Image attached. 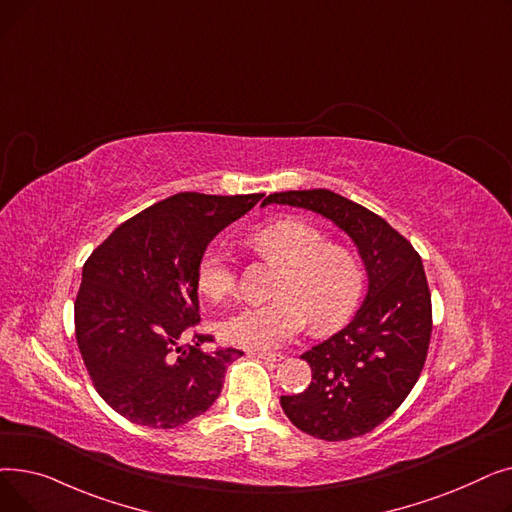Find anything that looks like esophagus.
<instances>
[{
  "label": "esophagus",
  "instance_id": "1",
  "mask_svg": "<svg viewBox=\"0 0 512 512\" xmlns=\"http://www.w3.org/2000/svg\"><path fill=\"white\" fill-rule=\"evenodd\" d=\"M251 355L261 361H267V363H276L282 359V355H278V353H251Z\"/></svg>",
  "mask_w": 512,
  "mask_h": 512
}]
</instances>
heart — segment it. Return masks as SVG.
Listing matches in <instances>:
<instances>
[{"label": "heart", "instance_id": "obj_1", "mask_svg": "<svg viewBox=\"0 0 512 512\" xmlns=\"http://www.w3.org/2000/svg\"><path fill=\"white\" fill-rule=\"evenodd\" d=\"M247 240L259 255L284 267L276 292L280 301L249 305L230 315L220 328L228 344L259 353L276 351L305 330L307 317L317 330H332L355 313L365 276L351 249L330 245L324 232L297 218L265 224ZM197 286L215 303L236 292V270L222 247L203 251Z\"/></svg>", "mask_w": 512, "mask_h": 512}]
</instances>
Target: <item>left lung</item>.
Segmentation results:
<instances>
[{
  "label": "left lung",
  "mask_w": 512,
  "mask_h": 512,
  "mask_svg": "<svg viewBox=\"0 0 512 512\" xmlns=\"http://www.w3.org/2000/svg\"><path fill=\"white\" fill-rule=\"evenodd\" d=\"M305 207L342 228L359 249L369 288L355 319L301 355L307 390L282 396L301 432L340 442L371 432L409 396L432 338V294L419 253L378 213L326 188L274 193L263 205Z\"/></svg>",
  "instance_id": "obj_1"
}]
</instances>
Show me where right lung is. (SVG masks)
<instances>
[{"label": "right lung", "instance_id": "1", "mask_svg": "<svg viewBox=\"0 0 512 512\" xmlns=\"http://www.w3.org/2000/svg\"><path fill=\"white\" fill-rule=\"evenodd\" d=\"M255 195L178 193L120 224L89 255L74 332L99 396L128 421L172 429L203 415L238 348L201 351L197 265L213 236ZM186 335L194 344L181 346Z\"/></svg>", "mask_w": 512, "mask_h": 512}]
</instances>
